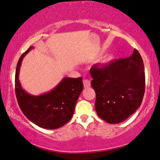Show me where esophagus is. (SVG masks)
<instances>
[{"label": "esophagus", "instance_id": "obj_1", "mask_svg": "<svg viewBox=\"0 0 160 160\" xmlns=\"http://www.w3.org/2000/svg\"><path fill=\"white\" fill-rule=\"evenodd\" d=\"M83 86H84L85 88H88V87H90L91 86L90 80H86V79L83 80Z\"/></svg>", "mask_w": 160, "mask_h": 160}]
</instances>
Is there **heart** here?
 Listing matches in <instances>:
<instances>
[{
  "mask_svg": "<svg viewBox=\"0 0 160 160\" xmlns=\"http://www.w3.org/2000/svg\"><path fill=\"white\" fill-rule=\"evenodd\" d=\"M112 59V56H108L107 57V58H106V60H105V61L106 62H108V61H110Z\"/></svg>",
  "mask_w": 160,
  "mask_h": 160,
  "instance_id": "heart-1",
  "label": "heart"
}]
</instances>
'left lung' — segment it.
Instances as JSON below:
<instances>
[{
    "mask_svg": "<svg viewBox=\"0 0 160 160\" xmlns=\"http://www.w3.org/2000/svg\"><path fill=\"white\" fill-rule=\"evenodd\" d=\"M96 93L95 109L101 119L111 124L124 121L137 110L145 93V68L134 48L131 56L90 69Z\"/></svg>",
    "mask_w": 160,
    "mask_h": 160,
    "instance_id": "1",
    "label": "left lung"
}]
</instances>
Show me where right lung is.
<instances>
[{"label": "right lung", "mask_w": 160, "mask_h": 160, "mask_svg": "<svg viewBox=\"0 0 160 160\" xmlns=\"http://www.w3.org/2000/svg\"><path fill=\"white\" fill-rule=\"evenodd\" d=\"M33 46L22 54L15 72V94L20 108L29 120L40 128H59L73 116L78 99L83 88L82 78H64L53 89L34 96L22 88L19 72L22 60Z\"/></svg>", "instance_id": "right-lung-1"}]
</instances>
